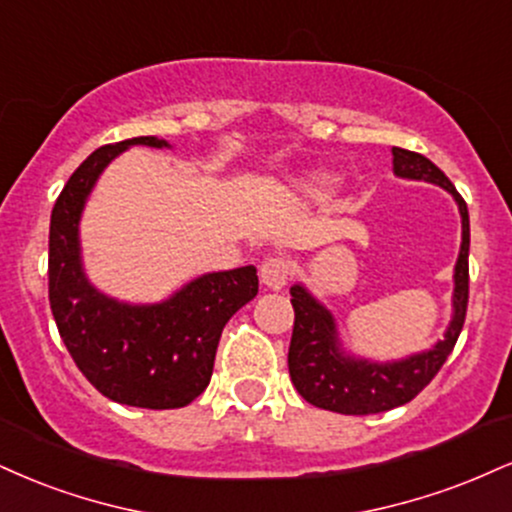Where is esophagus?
<instances>
[{"label":"esophagus","mask_w":512,"mask_h":512,"mask_svg":"<svg viewBox=\"0 0 512 512\" xmlns=\"http://www.w3.org/2000/svg\"><path fill=\"white\" fill-rule=\"evenodd\" d=\"M291 274V262L283 260V257H272V260H267L260 267V279L264 286L272 288V291H281L288 283V279H291Z\"/></svg>","instance_id":"obj_1"}]
</instances>
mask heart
I'll return each instance as SVG.
<instances>
[{
	"label": "heart",
	"instance_id": "1",
	"mask_svg": "<svg viewBox=\"0 0 512 512\" xmlns=\"http://www.w3.org/2000/svg\"><path fill=\"white\" fill-rule=\"evenodd\" d=\"M319 186H322V183H319Z\"/></svg>",
	"mask_w": 512,
	"mask_h": 512
}]
</instances>
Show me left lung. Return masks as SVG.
<instances>
[{
    "label": "left lung",
    "mask_w": 512,
    "mask_h": 512,
    "mask_svg": "<svg viewBox=\"0 0 512 512\" xmlns=\"http://www.w3.org/2000/svg\"><path fill=\"white\" fill-rule=\"evenodd\" d=\"M393 174L412 181L436 183L453 195L463 219V243L455 262L453 317L443 341L432 350L415 353L396 362H372L343 350L338 341L336 319L303 283L291 288L295 310L291 348H288V372L293 386L307 403L341 415H374L410 403L424 386L436 377L446 357L458 341L465 324L467 291H470V214L465 200L448 176L424 155L393 147Z\"/></svg>",
    "instance_id": "1"
}]
</instances>
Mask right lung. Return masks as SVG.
<instances>
[{
	"mask_svg": "<svg viewBox=\"0 0 512 512\" xmlns=\"http://www.w3.org/2000/svg\"><path fill=\"white\" fill-rule=\"evenodd\" d=\"M133 145L171 147L155 135L104 145L73 171L49 221V307L83 377L121 405L171 410L193 403L212 379L221 331L257 295V269L202 274L152 305L97 291L80 260V214L97 178Z\"/></svg>",
	"mask_w": 512,
	"mask_h": 512,
	"instance_id": "1",
	"label": "right lung"
}]
</instances>
